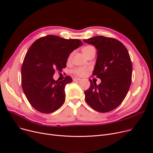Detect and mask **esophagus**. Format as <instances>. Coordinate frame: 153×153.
<instances>
[{"label":"esophagus","mask_w":153,"mask_h":153,"mask_svg":"<svg viewBox=\"0 0 153 153\" xmlns=\"http://www.w3.org/2000/svg\"><path fill=\"white\" fill-rule=\"evenodd\" d=\"M80 80H81V78H73V81H80Z\"/></svg>","instance_id":"34e87169"}]
</instances>
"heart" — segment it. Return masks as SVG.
Instances as JSON below:
<instances>
[{"instance_id":"1","label":"heart","mask_w":153,"mask_h":153,"mask_svg":"<svg viewBox=\"0 0 153 153\" xmlns=\"http://www.w3.org/2000/svg\"><path fill=\"white\" fill-rule=\"evenodd\" d=\"M95 50V48L92 46H85L83 49H82V53H83L84 55L85 56H87L88 54L91 52ZM73 56V53H70V55L68 58V61L69 62V61L71 60V58ZM87 71V69L86 68H76L73 71V73H75V75H79V76H82L85 73H86V71Z\"/></svg>"}]
</instances>
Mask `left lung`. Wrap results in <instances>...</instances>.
Segmentation results:
<instances>
[{"label": "left lung", "instance_id": "1", "mask_svg": "<svg viewBox=\"0 0 153 153\" xmlns=\"http://www.w3.org/2000/svg\"><path fill=\"white\" fill-rule=\"evenodd\" d=\"M84 42L97 50L92 75L101 80L97 85L90 80V88L84 91L85 100L96 111L108 112L123 102L131 86L132 65L127 48L121 42L102 36Z\"/></svg>", "mask_w": 153, "mask_h": 153}]
</instances>
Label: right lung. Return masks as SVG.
<instances>
[{"label": "right lung", "instance_id": "1", "mask_svg": "<svg viewBox=\"0 0 153 153\" xmlns=\"http://www.w3.org/2000/svg\"><path fill=\"white\" fill-rule=\"evenodd\" d=\"M82 45L79 39L48 35L30 46L22 65L21 83L27 99L38 111L52 113L63 104L65 85L72 78L66 76L58 82L53 76L66 68L70 54Z\"/></svg>", "mask_w": 153, "mask_h": 153}]
</instances>
